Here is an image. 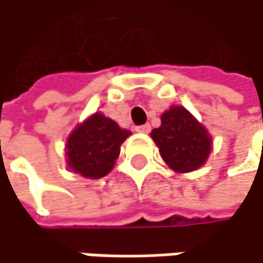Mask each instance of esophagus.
<instances>
[{"mask_svg": "<svg viewBox=\"0 0 263 263\" xmlns=\"http://www.w3.org/2000/svg\"><path fill=\"white\" fill-rule=\"evenodd\" d=\"M136 130H137V133H142V134H148L149 130H151V126H149V124L146 123V124L137 126V127H136Z\"/></svg>", "mask_w": 263, "mask_h": 263, "instance_id": "esophagus-1", "label": "esophagus"}]
</instances>
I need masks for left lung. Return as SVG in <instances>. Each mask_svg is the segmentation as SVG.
<instances>
[{
    "instance_id": "obj_1",
    "label": "left lung",
    "mask_w": 263,
    "mask_h": 263,
    "mask_svg": "<svg viewBox=\"0 0 263 263\" xmlns=\"http://www.w3.org/2000/svg\"><path fill=\"white\" fill-rule=\"evenodd\" d=\"M153 140L162 159L176 173L199 170L211 153V137L203 124L183 106H173L162 114L160 127L153 129Z\"/></svg>"
}]
</instances>
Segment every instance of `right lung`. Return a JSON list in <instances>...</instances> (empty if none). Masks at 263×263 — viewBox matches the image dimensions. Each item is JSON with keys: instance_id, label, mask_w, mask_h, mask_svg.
<instances>
[{"instance_id": "obj_1", "label": "right lung", "mask_w": 263, "mask_h": 263, "mask_svg": "<svg viewBox=\"0 0 263 263\" xmlns=\"http://www.w3.org/2000/svg\"><path fill=\"white\" fill-rule=\"evenodd\" d=\"M130 136L114 120L95 112L78 124L66 143L67 166L86 179L109 174L120 154L121 143Z\"/></svg>"}]
</instances>
